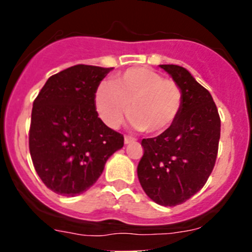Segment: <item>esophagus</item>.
Segmentation results:
<instances>
[{
	"label": "esophagus",
	"mask_w": 252,
	"mask_h": 252,
	"mask_svg": "<svg viewBox=\"0 0 252 252\" xmlns=\"http://www.w3.org/2000/svg\"><path fill=\"white\" fill-rule=\"evenodd\" d=\"M136 141V139H133V137L131 136H125V144L127 145V144H131V142H135Z\"/></svg>",
	"instance_id": "esophagus-1"
}]
</instances>
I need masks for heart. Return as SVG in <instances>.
I'll list each match as a JSON object with an SVG mask.
<instances>
[{
	"label": "heart",
	"instance_id": "b5f03b06",
	"mask_svg": "<svg viewBox=\"0 0 252 252\" xmlns=\"http://www.w3.org/2000/svg\"><path fill=\"white\" fill-rule=\"evenodd\" d=\"M182 104L179 86L146 66L126 69L112 83L101 82L94 91L95 110L111 128L119 127L130 110L135 130L160 135L175 124Z\"/></svg>",
	"mask_w": 252,
	"mask_h": 252
}]
</instances>
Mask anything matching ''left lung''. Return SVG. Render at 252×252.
Wrapping results in <instances>:
<instances>
[{
    "mask_svg": "<svg viewBox=\"0 0 252 252\" xmlns=\"http://www.w3.org/2000/svg\"><path fill=\"white\" fill-rule=\"evenodd\" d=\"M183 94L175 124L144 139L137 177L144 192L160 206L182 204L201 190L215 166L221 120L212 95L186 68L161 64Z\"/></svg>",
    "mask_w": 252,
    "mask_h": 252,
    "instance_id": "1",
    "label": "left lung"
}]
</instances>
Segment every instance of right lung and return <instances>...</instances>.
<instances>
[{
    "label": "right lung",
    "instance_id": "add662e5",
    "mask_svg": "<svg viewBox=\"0 0 252 252\" xmlns=\"http://www.w3.org/2000/svg\"><path fill=\"white\" fill-rule=\"evenodd\" d=\"M113 68L78 65L49 78L32 104L29 149L37 175L58 194L74 197L101 177L124 146L95 111L94 91Z\"/></svg>",
    "mask_w": 252,
    "mask_h": 252
}]
</instances>
